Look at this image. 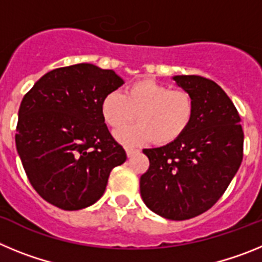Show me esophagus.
Instances as JSON below:
<instances>
[{
    "label": "esophagus",
    "instance_id": "esophagus-1",
    "mask_svg": "<svg viewBox=\"0 0 262 262\" xmlns=\"http://www.w3.org/2000/svg\"><path fill=\"white\" fill-rule=\"evenodd\" d=\"M138 149H135V148H129V147H127L126 148V154H127V156L128 157H131V156H134V155L135 154H138Z\"/></svg>",
    "mask_w": 262,
    "mask_h": 262
}]
</instances>
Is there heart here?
I'll use <instances>...</instances> for the list:
<instances>
[{
	"instance_id": "heart-1",
	"label": "heart",
	"mask_w": 262,
	"mask_h": 262,
	"mask_svg": "<svg viewBox=\"0 0 262 262\" xmlns=\"http://www.w3.org/2000/svg\"><path fill=\"white\" fill-rule=\"evenodd\" d=\"M195 111L194 98L185 89H170L151 78H143L126 88L124 93L111 92L101 103L103 120L114 131L139 124L118 134L126 144H142L154 139L155 144L174 142L185 134Z\"/></svg>"
}]
</instances>
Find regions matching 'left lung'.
<instances>
[{
    "label": "left lung",
    "mask_w": 262,
    "mask_h": 262,
    "mask_svg": "<svg viewBox=\"0 0 262 262\" xmlns=\"http://www.w3.org/2000/svg\"><path fill=\"white\" fill-rule=\"evenodd\" d=\"M173 78L193 96L194 117L181 138L143 149L149 168L140 177V194L155 214L186 221L224 194L242 164L244 133L239 113L216 82L195 75Z\"/></svg>",
    "instance_id": "1"
}]
</instances>
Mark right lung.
I'll return each mask as SVG.
<instances>
[{"mask_svg": "<svg viewBox=\"0 0 262 262\" xmlns=\"http://www.w3.org/2000/svg\"><path fill=\"white\" fill-rule=\"evenodd\" d=\"M123 80L89 62L46 73L25 94L15 145L30 184L51 205L75 211L105 193L111 169L127 159L101 113Z\"/></svg>", "mask_w": 262, "mask_h": 262, "instance_id": "right-lung-1", "label": "right lung"}]
</instances>
